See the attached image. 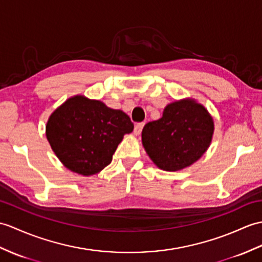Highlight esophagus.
Wrapping results in <instances>:
<instances>
[{
	"label": "esophagus",
	"instance_id": "1",
	"mask_svg": "<svg viewBox=\"0 0 262 262\" xmlns=\"http://www.w3.org/2000/svg\"><path fill=\"white\" fill-rule=\"evenodd\" d=\"M143 127H144V123H138L135 126V128H134V134H135L136 136L139 135V134H141L142 130H143Z\"/></svg>",
	"mask_w": 262,
	"mask_h": 262
}]
</instances>
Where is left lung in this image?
I'll return each instance as SVG.
<instances>
[{"label":"left lung","instance_id":"obj_1","mask_svg":"<svg viewBox=\"0 0 262 262\" xmlns=\"http://www.w3.org/2000/svg\"><path fill=\"white\" fill-rule=\"evenodd\" d=\"M213 133L214 121L208 109L194 98H184L168 103L160 119L144 126L142 143L157 167L176 172L202 157Z\"/></svg>","mask_w":262,"mask_h":262}]
</instances>
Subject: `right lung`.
<instances>
[{"label": "right lung", "mask_w": 262, "mask_h": 262, "mask_svg": "<svg viewBox=\"0 0 262 262\" xmlns=\"http://www.w3.org/2000/svg\"><path fill=\"white\" fill-rule=\"evenodd\" d=\"M133 129L134 124L123 111L76 95L50 115L46 136L64 167L91 176L111 164L118 144Z\"/></svg>", "instance_id": "add662e5"}]
</instances>
